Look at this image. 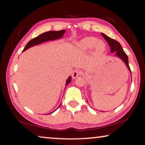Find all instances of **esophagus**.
<instances>
[{
  "label": "esophagus",
  "mask_w": 145,
  "mask_h": 145,
  "mask_svg": "<svg viewBox=\"0 0 145 145\" xmlns=\"http://www.w3.org/2000/svg\"><path fill=\"white\" fill-rule=\"evenodd\" d=\"M81 73H82V71H80V70H76V71H73L72 74V77L73 79L76 78L77 76H78L79 75L81 74Z\"/></svg>",
  "instance_id": "1"
}]
</instances>
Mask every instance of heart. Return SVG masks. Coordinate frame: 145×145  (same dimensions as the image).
Segmentation results:
<instances>
[{
	"label": "heart",
	"instance_id": "obj_1",
	"mask_svg": "<svg viewBox=\"0 0 145 145\" xmlns=\"http://www.w3.org/2000/svg\"><path fill=\"white\" fill-rule=\"evenodd\" d=\"M95 48V52L97 54H102L106 49L105 43L102 41L93 37H84L76 42L74 45V48L80 52H86Z\"/></svg>",
	"mask_w": 145,
	"mask_h": 145
}]
</instances>
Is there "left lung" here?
Returning a JSON list of instances; mask_svg holds the SVG:
<instances>
[{"instance_id": "left-lung-1", "label": "left lung", "mask_w": 145, "mask_h": 145, "mask_svg": "<svg viewBox=\"0 0 145 145\" xmlns=\"http://www.w3.org/2000/svg\"><path fill=\"white\" fill-rule=\"evenodd\" d=\"M101 34H102L103 37H104V38L106 39V41H107V42L108 43V45H110L111 53L115 52L116 53L115 55L118 57H119L120 59H121L123 62L125 64L127 67L128 70L130 71L131 76V72L130 67H129V66L128 57H127V55H126V53H125L123 49H122V47H121V45L120 43H119L118 41L114 40V39H112L111 37H108V35L104 34V33H101ZM100 112H102V111H100Z\"/></svg>"}]
</instances>
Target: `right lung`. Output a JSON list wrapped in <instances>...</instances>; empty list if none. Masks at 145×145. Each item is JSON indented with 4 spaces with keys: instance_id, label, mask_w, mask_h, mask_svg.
<instances>
[{
    "instance_id": "right-lung-1",
    "label": "right lung",
    "mask_w": 145,
    "mask_h": 145,
    "mask_svg": "<svg viewBox=\"0 0 145 145\" xmlns=\"http://www.w3.org/2000/svg\"><path fill=\"white\" fill-rule=\"evenodd\" d=\"M65 31H65V29H63V30H60V31H47V32L41 33V34L38 35L37 37H35V38H33L31 39V40L29 41V42L27 43L26 45H25V47H24V49L23 51L27 50V49L30 48V47L34 46V45H39L41 43L45 42V41H53V40H56V39H61V37L63 36V35H64ZM71 82V76H69V78H67V80H66V85H65V86H67ZM59 106H60V105H59ZM59 106L57 108H59ZM55 111H53V112H52L51 113H49L48 114H52V113L54 112Z\"/></svg>"
}]
</instances>
